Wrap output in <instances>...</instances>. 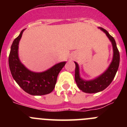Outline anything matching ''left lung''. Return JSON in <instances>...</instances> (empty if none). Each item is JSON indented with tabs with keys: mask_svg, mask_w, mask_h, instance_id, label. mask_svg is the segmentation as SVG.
<instances>
[{
	"mask_svg": "<svg viewBox=\"0 0 127 127\" xmlns=\"http://www.w3.org/2000/svg\"><path fill=\"white\" fill-rule=\"evenodd\" d=\"M102 31L105 33L107 37L111 42L113 50V56L111 63L110 64L104 73L100 75L96 78L91 80H85L82 79L79 73V67L77 62H74L76 64L75 69V81L78 88L83 92L88 94H94V93L100 92L107 88V86L111 83L114 76L116 75V72L120 64V53L116 46V41L114 38L109 33L107 30L98 27Z\"/></svg>",
	"mask_w": 127,
	"mask_h": 127,
	"instance_id": "obj_1",
	"label": "left lung"
}]
</instances>
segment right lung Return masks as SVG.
<instances>
[{"label":"right lung","instance_id":"obj_1","mask_svg":"<svg viewBox=\"0 0 127 127\" xmlns=\"http://www.w3.org/2000/svg\"><path fill=\"white\" fill-rule=\"evenodd\" d=\"M25 29L13 41L9 56V65L13 79L18 85L32 95H44L53 90L57 83V76L65 65L66 62L57 64L48 70L41 72L28 69L21 62L18 56V46Z\"/></svg>","mask_w":127,"mask_h":127}]
</instances>
